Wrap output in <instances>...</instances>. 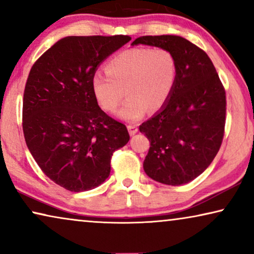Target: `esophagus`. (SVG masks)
Listing matches in <instances>:
<instances>
[{
	"label": "esophagus",
	"instance_id": "esophagus-1",
	"mask_svg": "<svg viewBox=\"0 0 254 254\" xmlns=\"http://www.w3.org/2000/svg\"><path fill=\"white\" fill-rule=\"evenodd\" d=\"M127 128H128V131H129L130 136H133V135L136 134L137 130H138V128H137L136 125H128Z\"/></svg>",
	"mask_w": 254,
	"mask_h": 254
}]
</instances>
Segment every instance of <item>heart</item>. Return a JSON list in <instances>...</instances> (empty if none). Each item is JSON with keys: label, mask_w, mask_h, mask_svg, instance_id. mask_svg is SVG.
<instances>
[{"label": "heart", "mask_w": 254, "mask_h": 254, "mask_svg": "<svg viewBox=\"0 0 254 254\" xmlns=\"http://www.w3.org/2000/svg\"><path fill=\"white\" fill-rule=\"evenodd\" d=\"M105 71H97L92 76L96 100L106 112H114L124 95L128 96L118 116L136 121L148 107L155 111L165 105L175 89L178 64L172 52L166 48L134 47L107 61Z\"/></svg>", "instance_id": "1"}]
</instances>
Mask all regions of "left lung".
<instances>
[{"instance_id":"left-lung-1","label":"left lung","mask_w":254,"mask_h":254,"mask_svg":"<svg viewBox=\"0 0 254 254\" xmlns=\"http://www.w3.org/2000/svg\"><path fill=\"white\" fill-rule=\"evenodd\" d=\"M166 48L177 59L178 76L168 102L140 126L150 142L144 172L178 186L199 177L220 150L227 100L213 62L204 51L179 36H143L131 45Z\"/></svg>"}]
</instances>
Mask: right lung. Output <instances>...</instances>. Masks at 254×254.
<instances>
[{"label":"right lung","instance_id":"1","mask_svg":"<svg viewBox=\"0 0 254 254\" xmlns=\"http://www.w3.org/2000/svg\"><path fill=\"white\" fill-rule=\"evenodd\" d=\"M128 36L65 37L31 68L23 98V131L43 172L70 192L105 182L113 152L129 141L126 126L104 112L91 79Z\"/></svg>","mask_w":254,"mask_h":254}]
</instances>
